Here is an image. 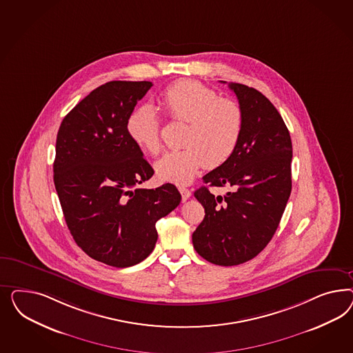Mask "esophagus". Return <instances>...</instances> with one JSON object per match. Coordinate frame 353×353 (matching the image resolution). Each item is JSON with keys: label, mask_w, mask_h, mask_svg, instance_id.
Masks as SVG:
<instances>
[{"label": "esophagus", "mask_w": 353, "mask_h": 353, "mask_svg": "<svg viewBox=\"0 0 353 353\" xmlns=\"http://www.w3.org/2000/svg\"><path fill=\"white\" fill-rule=\"evenodd\" d=\"M179 190L181 192L182 202H186L192 196V192L185 186H179Z\"/></svg>", "instance_id": "esophagus-1"}]
</instances>
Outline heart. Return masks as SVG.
<instances>
[{
    "label": "heart",
    "mask_w": 353,
    "mask_h": 353,
    "mask_svg": "<svg viewBox=\"0 0 353 353\" xmlns=\"http://www.w3.org/2000/svg\"><path fill=\"white\" fill-rule=\"evenodd\" d=\"M159 102L172 120L185 123L183 148L164 154L155 163L161 180L189 183L204 165L216 168L232 157L245 125L243 111L235 101L220 98L199 81L181 80L165 88ZM127 132L151 155L161 151V121L154 107H134L127 118Z\"/></svg>",
    "instance_id": "heart-1"
}]
</instances>
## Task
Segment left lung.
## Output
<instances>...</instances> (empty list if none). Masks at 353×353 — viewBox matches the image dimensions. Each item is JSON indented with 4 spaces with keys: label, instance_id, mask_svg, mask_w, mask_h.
<instances>
[{
    "label": "left lung",
    "instance_id": "obj_1",
    "mask_svg": "<svg viewBox=\"0 0 353 353\" xmlns=\"http://www.w3.org/2000/svg\"><path fill=\"white\" fill-rule=\"evenodd\" d=\"M229 88L243 111V132L232 157L203 177L204 183L229 192L214 195L202 186L194 192L205 214L192 245L223 267L254 259L273 238L291 194L292 159L289 129L273 103L254 88Z\"/></svg>",
    "mask_w": 353,
    "mask_h": 353
}]
</instances>
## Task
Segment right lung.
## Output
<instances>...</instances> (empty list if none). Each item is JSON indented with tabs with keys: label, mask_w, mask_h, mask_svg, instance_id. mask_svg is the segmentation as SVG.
<instances>
[{
	"label": "right lung",
	"mask_w": 353,
	"mask_h": 353,
	"mask_svg": "<svg viewBox=\"0 0 353 353\" xmlns=\"http://www.w3.org/2000/svg\"><path fill=\"white\" fill-rule=\"evenodd\" d=\"M150 81H110L76 105L58 130L54 185L64 220L88 256L115 268L152 252L157 221L181 194L172 183L139 188L154 174L127 132V118Z\"/></svg>",
	"instance_id": "obj_1"
}]
</instances>
